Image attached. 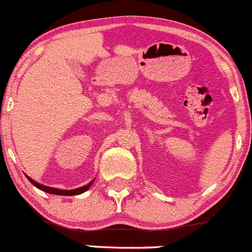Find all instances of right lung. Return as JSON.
I'll return each mask as SVG.
<instances>
[{"instance_id": "obj_1", "label": "right lung", "mask_w": 252, "mask_h": 252, "mask_svg": "<svg viewBox=\"0 0 252 252\" xmlns=\"http://www.w3.org/2000/svg\"><path fill=\"white\" fill-rule=\"evenodd\" d=\"M28 177V176H27ZM28 180L30 181L31 183L33 184V186L36 187V188L41 189V190L46 191V193H51V194H56V195H79V194L84 193V191H86L88 188H90L91 186H92L93 181L92 182H90L88 184H86V186L84 187H80V188H76V189H72V190H63V189H57V188H52V187H47V186H42V184L37 183L36 181L31 180L30 177H28Z\"/></svg>"}]
</instances>
